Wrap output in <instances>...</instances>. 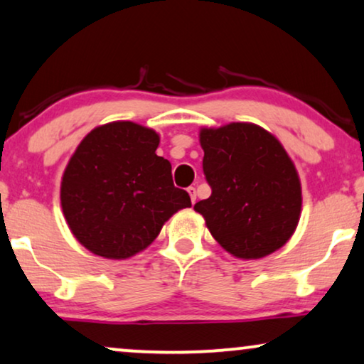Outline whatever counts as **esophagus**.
<instances>
[{"instance_id":"1","label":"esophagus","mask_w":364,"mask_h":364,"mask_svg":"<svg viewBox=\"0 0 364 364\" xmlns=\"http://www.w3.org/2000/svg\"><path fill=\"white\" fill-rule=\"evenodd\" d=\"M187 192L191 193V200H192V203H195V200H197V188H195V187H188V188H187Z\"/></svg>"}]
</instances>
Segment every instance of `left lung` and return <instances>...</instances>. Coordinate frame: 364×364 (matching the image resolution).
I'll list each match as a JSON object with an SVG mask.
<instances>
[{
	"label": "left lung",
	"instance_id": "8db88e82",
	"mask_svg": "<svg viewBox=\"0 0 364 364\" xmlns=\"http://www.w3.org/2000/svg\"><path fill=\"white\" fill-rule=\"evenodd\" d=\"M212 195L195 203L220 246L259 259L291 240L302 208L299 173L282 144L252 123L200 129Z\"/></svg>",
	"mask_w": 364,
	"mask_h": 364
}]
</instances>
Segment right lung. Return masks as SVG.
<instances>
[{"instance_id": "1", "label": "right lung", "mask_w": 364, "mask_h": 364, "mask_svg": "<svg viewBox=\"0 0 364 364\" xmlns=\"http://www.w3.org/2000/svg\"><path fill=\"white\" fill-rule=\"evenodd\" d=\"M157 146L154 129L113 121L90 131L73 152L60 203L73 236L93 255L128 259L157 238L173 213L192 207Z\"/></svg>"}]
</instances>
